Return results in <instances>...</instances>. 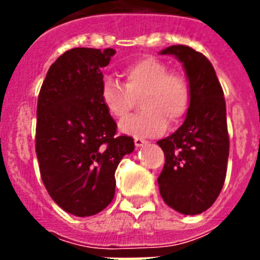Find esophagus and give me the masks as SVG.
Segmentation results:
<instances>
[{
  "mask_svg": "<svg viewBox=\"0 0 260 260\" xmlns=\"http://www.w3.org/2000/svg\"><path fill=\"white\" fill-rule=\"evenodd\" d=\"M144 144H147V142L144 140V139H140V138H135V146L138 147H143Z\"/></svg>",
  "mask_w": 260,
  "mask_h": 260,
  "instance_id": "1",
  "label": "esophagus"
}]
</instances>
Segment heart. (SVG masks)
Wrapping results in <instances>:
<instances>
[{
    "label": "heart",
    "mask_w": 260,
    "mask_h": 260,
    "mask_svg": "<svg viewBox=\"0 0 260 260\" xmlns=\"http://www.w3.org/2000/svg\"><path fill=\"white\" fill-rule=\"evenodd\" d=\"M124 83L106 77L101 85V101L106 112L121 120L134 109L136 98L144 112L120 122V131L132 136H152L167 126L178 124L187 113L190 86L179 73L170 71L166 63L146 56L122 69Z\"/></svg>",
    "instance_id": "heart-1"
}]
</instances>
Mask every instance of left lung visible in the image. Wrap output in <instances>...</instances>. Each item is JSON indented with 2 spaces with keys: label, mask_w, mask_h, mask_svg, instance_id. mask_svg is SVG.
<instances>
[{
  "label": "left lung",
  "mask_w": 260,
  "mask_h": 260,
  "mask_svg": "<svg viewBox=\"0 0 260 260\" xmlns=\"http://www.w3.org/2000/svg\"><path fill=\"white\" fill-rule=\"evenodd\" d=\"M182 63L190 86L185 121L159 140L166 162L158 178L163 201L182 214L209 209L221 191L230 155L224 93L212 63L187 46L160 51Z\"/></svg>",
  "instance_id": "1"
}]
</instances>
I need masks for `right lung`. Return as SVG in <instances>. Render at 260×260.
Segmentation results:
<instances>
[{
	"mask_svg": "<svg viewBox=\"0 0 260 260\" xmlns=\"http://www.w3.org/2000/svg\"><path fill=\"white\" fill-rule=\"evenodd\" d=\"M113 48H73L47 73L38 100L36 155L51 198L67 213H100L114 197V173L134 139L116 136L117 124L101 101L102 67Z\"/></svg>",
	"mask_w": 260,
	"mask_h": 260,
	"instance_id": "obj_1",
	"label": "right lung"
}]
</instances>
